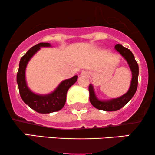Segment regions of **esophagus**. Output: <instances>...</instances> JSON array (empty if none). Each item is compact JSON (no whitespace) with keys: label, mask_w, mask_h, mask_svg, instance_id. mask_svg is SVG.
<instances>
[{"label":"esophagus","mask_w":155,"mask_h":155,"mask_svg":"<svg viewBox=\"0 0 155 155\" xmlns=\"http://www.w3.org/2000/svg\"><path fill=\"white\" fill-rule=\"evenodd\" d=\"M81 74L82 75L88 76V75H89V72H88V71H83V72L81 73Z\"/></svg>","instance_id":"esophagus-1"}]
</instances>
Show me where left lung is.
I'll return each mask as SVG.
<instances>
[{
  "label": "left lung",
  "mask_w": 155,
  "mask_h": 155,
  "mask_svg": "<svg viewBox=\"0 0 155 155\" xmlns=\"http://www.w3.org/2000/svg\"><path fill=\"white\" fill-rule=\"evenodd\" d=\"M114 48L121 54L123 57L128 61L129 67L132 72V81L130 83V87L128 91L126 94L117 99H114L110 101H101L96 99L95 94H94V88L91 85H89V99L91 104L95 108L100 110L104 111H117L120 110L127 103L132 99L138 87V78H139V65L136 62L135 57L132 52L128 48H125L121 44H117L114 46Z\"/></svg>",
  "instance_id": "left-lung-1"
}]
</instances>
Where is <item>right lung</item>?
Instances as JSON below:
<instances>
[{
	"label": "right lung",
	"mask_w": 155,
	"mask_h": 155,
	"mask_svg": "<svg viewBox=\"0 0 155 155\" xmlns=\"http://www.w3.org/2000/svg\"><path fill=\"white\" fill-rule=\"evenodd\" d=\"M48 46H50V43H40L32 47L20 59L19 70L16 75L20 96L24 102L31 109L42 114L51 113L61 110L66 102L67 91L77 81L78 78V75H75L70 79L62 81L54 92L46 96L37 95L30 91L25 81V69L27 63L41 47Z\"/></svg>",
	"instance_id": "1"
}]
</instances>
